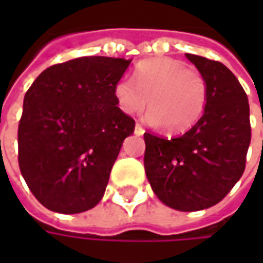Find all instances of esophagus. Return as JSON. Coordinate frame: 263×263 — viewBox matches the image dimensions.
Here are the masks:
<instances>
[{
	"mask_svg": "<svg viewBox=\"0 0 263 263\" xmlns=\"http://www.w3.org/2000/svg\"><path fill=\"white\" fill-rule=\"evenodd\" d=\"M143 134H145V129H143L142 126L139 125V124H137V125H135V135L141 137V135H143Z\"/></svg>",
	"mask_w": 263,
	"mask_h": 263,
	"instance_id": "esophagus-1",
	"label": "esophagus"
}]
</instances>
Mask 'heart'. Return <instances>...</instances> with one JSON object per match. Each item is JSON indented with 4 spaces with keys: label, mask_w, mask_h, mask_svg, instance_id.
I'll return each mask as SVG.
<instances>
[{
    "label": "heart",
    "mask_w": 263,
    "mask_h": 263,
    "mask_svg": "<svg viewBox=\"0 0 263 263\" xmlns=\"http://www.w3.org/2000/svg\"><path fill=\"white\" fill-rule=\"evenodd\" d=\"M114 97L122 112L137 114L149 105L148 122L182 134L204 114L207 83L200 71L186 69L179 60L148 59L134 69L132 81L121 79L115 84Z\"/></svg>",
    "instance_id": "obj_1"
}]
</instances>
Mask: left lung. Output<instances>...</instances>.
Returning <instances> with one entry per match:
<instances>
[{
  "mask_svg": "<svg viewBox=\"0 0 263 263\" xmlns=\"http://www.w3.org/2000/svg\"><path fill=\"white\" fill-rule=\"evenodd\" d=\"M207 83L204 114L182 137L145 134L143 165L162 203L198 211L220 203L241 179L251 142L248 97L228 67L186 53Z\"/></svg>",
  "mask_w": 263,
  "mask_h": 263,
  "instance_id": "8db88e82",
  "label": "left lung"
}]
</instances>
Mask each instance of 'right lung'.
<instances>
[{
  "label": "right lung",
  "instance_id": "1",
  "mask_svg": "<svg viewBox=\"0 0 263 263\" xmlns=\"http://www.w3.org/2000/svg\"><path fill=\"white\" fill-rule=\"evenodd\" d=\"M131 62L71 59L43 70L26 91L18 160L28 187L46 209L77 214L104 196L122 142L135 129L114 97Z\"/></svg>",
  "mask_w": 263,
  "mask_h": 263
}]
</instances>
